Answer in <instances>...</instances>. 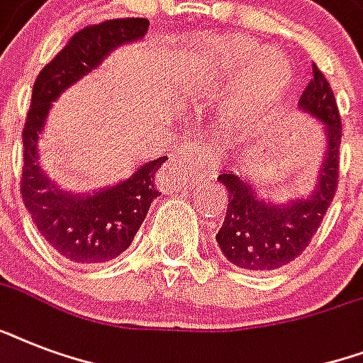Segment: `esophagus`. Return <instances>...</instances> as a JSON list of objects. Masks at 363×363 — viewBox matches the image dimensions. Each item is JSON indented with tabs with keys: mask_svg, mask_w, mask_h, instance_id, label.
Returning <instances> with one entry per match:
<instances>
[{
	"mask_svg": "<svg viewBox=\"0 0 363 363\" xmlns=\"http://www.w3.org/2000/svg\"><path fill=\"white\" fill-rule=\"evenodd\" d=\"M218 167H220V158L215 152L194 154L190 148L182 147L177 148L171 165H167L162 173V181H165V186H169L171 190L177 184L190 181V179L201 181L207 177H215Z\"/></svg>",
	"mask_w": 363,
	"mask_h": 363,
	"instance_id": "obj_1",
	"label": "esophagus"
}]
</instances>
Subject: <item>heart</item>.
Listing matches in <instances>:
<instances>
[{"instance_id": "b5f03b06", "label": "heart", "mask_w": 363, "mask_h": 363, "mask_svg": "<svg viewBox=\"0 0 363 363\" xmlns=\"http://www.w3.org/2000/svg\"><path fill=\"white\" fill-rule=\"evenodd\" d=\"M245 67L226 104V118L235 128L254 125L279 104L290 82L286 58L241 35L209 39L188 58V69L216 86L232 82Z\"/></svg>"}]
</instances>
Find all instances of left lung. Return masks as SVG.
Masks as SVG:
<instances>
[{"instance_id": "left-lung-1", "label": "left lung", "mask_w": 363, "mask_h": 363, "mask_svg": "<svg viewBox=\"0 0 363 363\" xmlns=\"http://www.w3.org/2000/svg\"><path fill=\"white\" fill-rule=\"evenodd\" d=\"M313 73L315 77L301 94L298 109L320 124L324 137V156L315 188L307 196L277 203L269 196H262L254 182L239 173L232 150L228 169L218 175V182L228 190V209L216 242L228 262L241 269H279L298 258L320 226L337 190L341 145L337 104L316 65Z\"/></svg>"}]
</instances>
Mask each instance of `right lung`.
<instances>
[{"instance_id": "obj_1", "label": "right lung", "mask_w": 363, "mask_h": 363, "mask_svg": "<svg viewBox=\"0 0 363 363\" xmlns=\"http://www.w3.org/2000/svg\"><path fill=\"white\" fill-rule=\"evenodd\" d=\"M147 18H116L88 26L41 69L33 84L22 143V199L45 241L77 264L109 262L130 247L150 203L158 198L154 177L167 156L139 165L128 179L94 192L65 190L41 165L39 141L52 104L82 77L98 69L122 45L141 41Z\"/></svg>"}]
</instances>
